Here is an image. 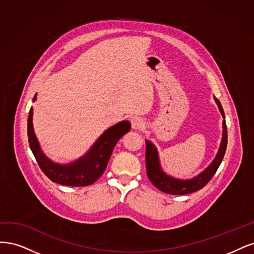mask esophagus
<instances>
[{
	"label": "esophagus",
	"mask_w": 254,
	"mask_h": 254,
	"mask_svg": "<svg viewBox=\"0 0 254 254\" xmlns=\"http://www.w3.org/2000/svg\"><path fill=\"white\" fill-rule=\"evenodd\" d=\"M130 124H132V127L134 129H141L144 127V121L140 117H134L130 120Z\"/></svg>",
	"instance_id": "esophagus-1"
}]
</instances>
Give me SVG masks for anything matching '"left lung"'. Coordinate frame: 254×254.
I'll list each match as a JSON object with an SVG mask.
<instances>
[{
	"label": "left lung",
	"mask_w": 254,
	"mask_h": 254,
	"mask_svg": "<svg viewBox=\"0 0 254 254\" xmlns=\"http://www.w3.org/2000/svg\"><path fill=\"white\" fill-rule=\"evenodd\" d=\"M214 100L218 106V110L224 117L223 120V137L222 141H220L219 148L215 158L212 160L210 165L201 171L199 174L194 176L190 179H181L176 178L167 174L165 171L162 170L160 165V159L158 155V150L153 142L150 140H145V165H146V174L151 181V183L163 193L172 194V195H184L189 194L198 191L206 186L210 179L213 177L215 172L217 171L222 160L224 158V155L227 149V127H226V120H225V113L222 108V104L218 101V99L214 98Z\"/></svg>",
	"instance_id": "obj_1"
}]
</instances>
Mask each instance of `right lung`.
Here are the masks:
<instances>
[{
	"instance_id": "add662e5",
	"label": "right lung",
	"mask_w": 254,
	"mask_h": 254,
	"mask_svg": "<svg viewBox=\"0 0 254 254\" xmlns=\"http://www.w3.org/2000/svg\"><path fill=\"white\" fill-rule=\"evenodd\" d=\"M36 100L37 94L32 101L35 102ZM32 115H34V110L30 108L27 122L30 150L43 173L52 182L63 186L85 187L98 181L108 166L116 143L130 129V124L127 120L120 121L115 126L105 129L83 156L69 163H58L48 158L41 149L32 125Z\"/></svg>"
}]
</instances>
